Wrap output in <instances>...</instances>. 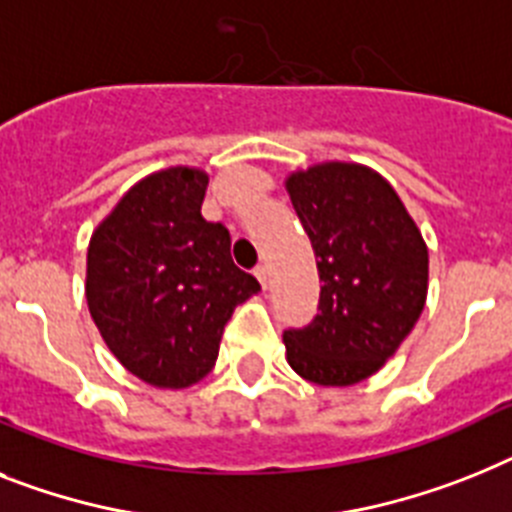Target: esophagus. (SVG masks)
I'll return each mask as SVG.
<instances>
[{
    "instance_id": "1",
    "label": "esophagus",
    "mask_w": 512,
    "mask_h": 512,
    "mask_svg": "<svg viewBox=\"0 0 512 512\" xmlns=\"http://www.w3.org/2000/svg\"><path fill=\"white\" fill-rule=\"evenodd\" d=\"M255 276L257 281L263 283V289H268V268L265 265H255Z\"/></svg>"
}]
</instances>
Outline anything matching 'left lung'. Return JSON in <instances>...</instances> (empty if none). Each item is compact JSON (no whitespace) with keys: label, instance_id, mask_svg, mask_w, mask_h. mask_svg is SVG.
<instances>
[{"label":"left lung","instance_id":"obj_1","mask_svg":"<svg viewBox=\"0 0 512 512\" xmlns=\"http://www.w3.org/2000/svg\"><path fill=\"white\" fill-rule=\"evenodd\" d=\"M320 273L315 320L283 330L286 359L317 385H354L388 362L427 302L429 255L401 197L359 163L286 179Z\"/></svg>","mask_w":512,"mask_h":512}]
</instances>
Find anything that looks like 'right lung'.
Listing matches in <instances>:
<instances>
[{
    "instance_id": "obj_1",
    "label": "right lung",
    "mask_w": 512,
    "mask_h": 512,
    "mask_svg": "<svg viewBox=\"0 0 512 512\" xmlns=\"http://www.w3.org/2000/svg\"><path fill=\"white\" fill-rule=\"evenodd\" d=\"M205 190L200 169L156 171L90 236V317L111 354L156 388L203 380L234 307L260 291L231 260L229 229L200 213Z\"/></svg>"
}]
</instances>
